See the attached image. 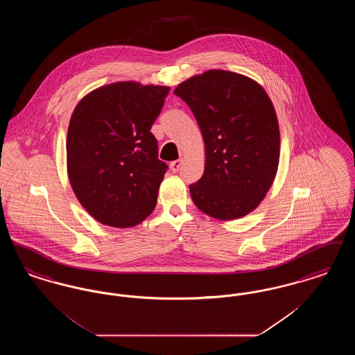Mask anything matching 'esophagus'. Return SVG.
<instances>
[{"label":"esophagus","instance_id":"34e87169","mask_svg":"<svg viewBox=\"0 0 355 355\" xmlns=\"http://www.w3.org/2000/svg\"><path fill=\"white\" fill-rule=\"evenodd\" d=\"M181 165H182V159H177V161H173V162H170V170L173 171V173H177L180 168H181Z\"/></svg>","mask_w":355,"mask_h":355}]
</instances>
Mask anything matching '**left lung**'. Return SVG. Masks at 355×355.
Returning <instances> with one entry per match:
<instances>
[{
    "mask_svg": "<svg viewBox=\"0 0 355 355\" xmlns=\"http://www.w3.org/2000/svg\"><path fill=\"white\" fill-rule=\"evenodd\" d=\"M191 109L205 142V170L189 186L210 217L248 216L270 190L279 164V125L265 89L252 78L210 69L174 89Z\"/></svg>",
    "mask_w": 355,
    "mask_h": 355,
    "instance_id": "8db88e82",
    "label": "left lung"
}]
</instances>
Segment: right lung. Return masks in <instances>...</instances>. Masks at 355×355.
<instances>
[{
    "instance_id": "add662e5",
    "label": "right lung",
    "mask_w": 355,
    "mask_h": 355,
    "mask_svg": "<svg viewBox=\"0 0 355 355\" xmlns=\"http://www.w3.org/2000/svg\"><path fill=\"white\" fill-rule=\"evenodd\" d=\"M169 86L121 81L77 103L69 122V182L102 225L132 227L152 214L168 165L150 129Z\"/></svg>"
}]
</instances>
